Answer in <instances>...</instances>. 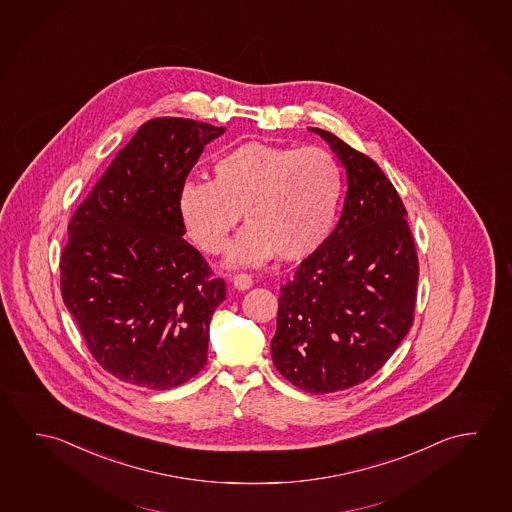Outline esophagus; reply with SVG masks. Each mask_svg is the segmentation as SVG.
<instances>
[{
	"label": "esophagus",
	"instance_id": "esophagus-1",
	"mask_svg": "<svg viewBox=\"0 0 512 512\" xmlns=\"http://www.w3.org/2000/svg\"><path fill=\"white\" fill-rule=\"evenodd\" d=\"M231 281L236 290H249L252 286V278L249 274H236Z\"/></svg>",
	"mask_w": 512,
	"mask_h": 512
}]
</instances>
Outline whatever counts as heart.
I'll list each match as a JSON object with an SVG mask.
<instances>
[{
	"mask_svg": "<svg viewBox=\"0 0 512 512\" xmlns=\"http://www.w3.org/2000/svg\"><path fill=\"white\" fill-rule=\"evenodd\" d=\"M344 168L330 150L245 143L218 157L213 181H190L179 209L202 251L220 254L243 213L229 265H258L278 252L297 261L319 251L337 222Z\"/></svg>",
	"mask_w": 512,
	"mask_h": 512,
	"instance_id": "obj_1",
	"label": "heart"
}]
</instances>
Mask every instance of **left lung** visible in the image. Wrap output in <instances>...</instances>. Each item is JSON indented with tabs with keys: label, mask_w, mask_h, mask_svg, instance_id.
<instances>
[{
	"label": "left lung",
	"mask_w": 512,
	"mask_h": 512,
	"mask_svg": "<svg viewBox=\"0 0 512 512\" xmlns=\"http://www.w3.org/2000/svg\"><path fill=\"white\" fill-rule=\"evenodd\" d=\"M346 166L342 217L281 286L272 362L312 394L369 380L405 338L416 308V245L398 191L373 159L310 127Z\"/></svg>",
	"instance_id": "obj_1"
}]
</instances>
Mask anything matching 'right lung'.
Instances as JSON below:
<instances>
[{
    "mask_svg": "<svg viewBox=\"0 0 512 512\" xmlns=\"http://www.w3.org/2000/svg\"><path fill=\"white\" fill-rule=\"evenodd\" d=\"M224 132L188 118L143 123L68 224L62 299L89 353L122 382L174 389L208 362L226 283L182 238L179 193Z\"/></svg>",
    "mask_w": 512,
    "mask_h": 512,
    "instance_id": "obj_1",
    "label": "right lung"
}]
</instances>
